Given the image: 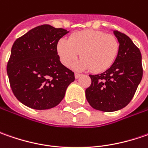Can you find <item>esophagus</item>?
<instances>
[{"label":"esophagus","mask_w":148,"mask_h":148,"mask_svg":"<svg viewBox=\"0 0 148 148\" xmlns=\"http://www.w3.org/2000/svg\"><path fill=\"white\" fill-rule=\"evenodd\" d=\"M81 76H82V75H81V74H79V73H75V78H79V77H81Z\"/></svg>","instance_id":"esophagus-1"}]
</instances>
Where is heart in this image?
Masks as SVG:
<instances>
[{
  "instance_id": "obj_1",
  "label": "heart",
  "mask_w": 148,
  "mask_h": 148,
  "mask_svg": "<svg viewBox=\"0 0 148 148\" xmlns=\"http://www.w3.org/2000/svg\"><path fill=\"white\" fill-rule=\"evenodd\" d=\"M119 48L114 35L98 30H86L72 34L69 40L61 38L57 44V52L66 66H70L81 53L82 58L72 66L74 69L101 72L114 63Z\"/></svg>"
}]
</instances>
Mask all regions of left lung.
Wrapping results in <instances>:
<instances>
[{
	"label": "left lung",
	"instance_id": "1",
	"mask_svg": "<svg viewBox=\"0 0 148 148\" xmlns=\"http://www.w3.org/2000/svg\"><path fill=\"white\" fill-rule=\"evenodd\" d=\"M119 48L114 63L98 75H90L91 85L86 90L90 105L97 110L113 112L124 108L133 99L143 78L142 55L131 38L113 30Z\"/></svg>",
	"mask_w": 148,
	"mask_h": 148
}]
</instances>
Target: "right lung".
Wrapping results in <instances>:
<instances>
[{
	"mask_svg": "<svg viewBox=\"0 0 148 148\" xmlns=\"http://www.w3.org/2000/svg\"><path fill=\"white\" fill-rule=\"evenodd\" d=\"M67 33L43 25L14 41L7 75L13 93L22 104L34 110H48L64 98L75 76L61 63L57 44Z\"/></svg>",
	"mask_w": 148,
	"mask_h": 148,
	"instance_id": "1",
	"label": "right lung"
}]
</instances>
